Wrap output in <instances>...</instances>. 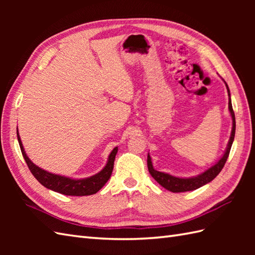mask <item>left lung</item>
<instances>
[{"mask_svg": "<svg viewBox=\"0 0 255 255\" xmlns=\"http://www.w3.org/2000/svg\"><path fill=\"white\" fill-rule=\"evenodd\" d=\"M226 83V82H225ZM227 91H228V95H229V103H228V107H229V112L230 115L232 118V129H231V134H230V139L228 141V144H227L226 151L224 152L223 156L216 162L214 165H211L210 167H208L207 170L204 171L200 174L196 175V176H191V177H178V176H173L169 173H164V172H160L156 171L153 164L152 161H151V156L148 153V170L150 172L151 176H152L154 180L158 182L161 186H163L164 188H166L167 191L173 192V193H181V192H188V191H194V189H197L199 187H202L206 184H208L209 182H211L214 178L217 176L220 171L223 170V167L226 163L227 159L229 156V152L231 149L232 142H234L235 139V133H236V117H235V113L234 110H232V104H231V99H230V91L228 85H227Z\"/></svg>", "mask_w": 255, "mask_h": 255, "instance_id": "8db88e82", "label": "left lung"}]
</instances>
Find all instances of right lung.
<instances>
[{
    "mask_svg": "<svg viewBox=\"0 0 255 255\" xmlns=\"http://www.w3.org/2000/svg\"><path fill=\"white\" fill-rule=\"evenodd\" d=\"M17 139L26 163L28 165L30 172L35 176L36 180L41 185L51 189V191L58 192L63 195H69V196H88V195H93L99 192L105 185L106 182L110 180L114 167V161H115V156L118 151V147L112 150L111 154L108 155L106 165L99 173H96V174L84 178H72L55 174V173H50L41 169L39 166H37L35 163H32L31 160L27 156L25 152V149L23 147V143H21L18 133V129Z\"/></svg>",
    "mask_w": 255,
    "mask_h": 255,
    "instance_id": "right-lung-1",
    "label": "right lung"
}]
</instances>
